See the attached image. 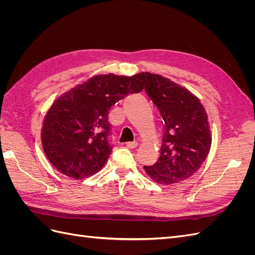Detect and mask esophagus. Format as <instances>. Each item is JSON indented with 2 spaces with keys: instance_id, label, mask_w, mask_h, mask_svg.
Wrapping results in <instances>:
<instances>
[{
  "instance_id": "34e87169",
  "label": "esophagus",
  "mask_w": 255,
  "mask_h": 255,
  "mask_svg": "<svg viewBox=\"0 0 255 255\" xmlns=\"http://www.w3.org/2000/svg\"><path fill=\"white\" fill-rule=\"evenodd\" d=\"M137 144H138L137 141H128V142H127V146H128V148H129V149L136 148Z\"/></svg>"
}]
</instances>
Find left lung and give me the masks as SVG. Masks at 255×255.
Listing matches in <instances>:
<instances>
[{"label":"left lung","mask_w":255,"mask_h":255,"mask_svg":"<svg viewBox=\"0 0 255 255\" xmlns=\"http://www.w3.org/2000/svg\"><path fill=\"white\" fill-rule=\"evenodd\" d=\"M144 76V90L163 119L164 135L156 163L143 168L158 184L180 183L199 170L210 152L207 114L188 89L158 74Z\"/></svg>","instance_id":"1"}]
</instances>
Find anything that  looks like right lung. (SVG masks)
Returning <instances> with one entry per match:
<instances>
[{
	"instance_id": "1",
	"label": "right lung",
	"mask_w": 255,
	"mask_h": 255,
	"mask_svg": "<svg viewBox=\"0 0 255 255\" xmlns=\"http://www.w3.org/2000/svg\"><path fill=\"white\" fill-rule=\"evenodd\" d=\"M144 87V73L96 75L61 95L43 120L41 142L57 170L75 180L97 173L109 159L113 143L111 107Z\"/></svg>"
}]
</instances>
